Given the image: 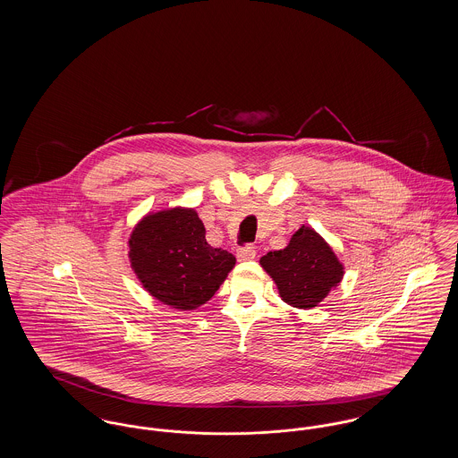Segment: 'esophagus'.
Instances as JSON below:
<instances>
[{"label":"esophagus","mask_w":458,"mask_h":458,"mask_svg":"<svg viewBox=\"0 0 458 458\" xmlns=\"http://www.w3.org/2000/svg\"><path fill=\"white\" fill-rule=\"evenodd\" d=\"M237 258L239 261H252L256 258V247L254 245H245L237 249Z\"/></svg>","instance_id":"esophagus-1"}]
</instances>
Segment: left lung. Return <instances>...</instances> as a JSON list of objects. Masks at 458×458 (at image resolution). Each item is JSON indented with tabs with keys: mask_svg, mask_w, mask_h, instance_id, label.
<instances>
[{
	"mask_svg": "<svg viewBox=\"0 0 458 458\" xmlns=\"http://www.w3.org/2000/svg\"><path fill=\"white\" fill-rule=\"evenodd\" d=\"M262 269L278 286L282 301L297 309H312L344 278V264L310 226H301L282 250L261 258Z\"/></svg>",
	"mask_w": 458,
	"mask_h": 458,
	"instance_id": "1",
	"label": "left lung"
}]
</instances>
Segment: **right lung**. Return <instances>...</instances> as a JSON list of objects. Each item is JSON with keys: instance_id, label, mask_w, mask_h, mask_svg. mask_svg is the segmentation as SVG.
<instances>
[{"instance_id": "right-lung-1", "label": "right lung", "mask_w": 458, "mask_h": 458, "mask_svg": "<svg viewBox=\"0 0 458 458\" xmlns=\"http://www.w3.org/2000/svg\"><path fill=\"white\" fill-rule=\"evenodd\" d=\"M129 247L139 282L178 310L206 304L235 266L233 254L206 242V228L191 208L149 213L135 225Z\"/></svg>"}]
</instances>
